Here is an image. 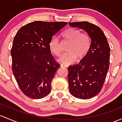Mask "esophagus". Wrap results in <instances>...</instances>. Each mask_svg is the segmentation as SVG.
Here are the masks:
<instances>
[{
    "mask_svg": "<svg viewBox=\"0 0 122 122\" xmlns=\"http://www.w3.org/2000/svg\"><path fill=\"white\" fill-rule=\"evenodd\" d=\"M60 66H61V68H64V67H66V65H64V64H61V65H60Z\"/></svg>",
    "mask_w": 122,
    "mask_h": 122,
    "instance_id": "esophagus-1",
    "label": "esophagus"
}]
</instances>
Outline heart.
<instances>
[{
  "instance_id": "1",
  "label": "heart",
  "mask_w": 122,
  "mask_h": 122,
  "mask_svg": "<svg viewBox=\"0 0 122 122\" xmlns=\"http://www.w3.org/2000/svg\"><path fill=\"white\" fill-rule=\"evenodd\" d=\"M64 39L69 41L67 47V53L60 57L59 61L64 64H71L75 61H81L85 58L90 49V37L87 33H81L79 29L69 28L61 34ZM51 51L57 56H60L61 49L58 37L54 36L49 43Z\"/></svg>"
}]
</instances>
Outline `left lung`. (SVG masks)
<instances>
[{"mask_svg":"<svg viewBox=\"0 0 122 122\" xmlns=\"http://www.w3.org/2000/svg\"><path fill=\"white\" fill-rule=\"evenodd\" d=\"M73 28L85 30L91 39L90 49L78 64L68 67L71 94L76 98L90 99L101 92L109 69L110 47L105 34L98 26L87 21L69 22Z\"/></svg>","mask_w":122,"mask_h":122,"instance_id":"left-lung-1","label":"left lung"}]
</instances>
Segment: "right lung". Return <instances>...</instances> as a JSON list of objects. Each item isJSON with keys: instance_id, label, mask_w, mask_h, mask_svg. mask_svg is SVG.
I'll return each instance as SVG.
<instances>
[{"instance_id": "add662e5", "label": "right lung", "mask_w": 122, "mask_h": 122, "mask_svg": "<svg viewBox=\"0 0 122 122\" xmlns=\"http://www.w3.org/2000/svg\"><path fill=\"white\" fill-rule=\"evenodd\" d=\"M66 22L34 21L16 33L11 50L12 71L18 86L32 99L46 97L60 67L51 53L49 43Z\"/></svg>"}]
</instances>
